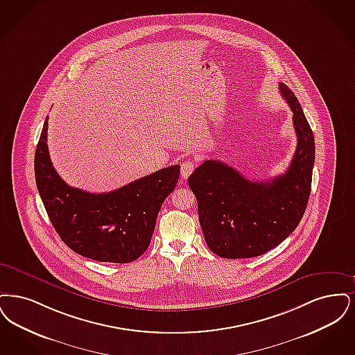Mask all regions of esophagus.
<instances>
[{
    "instance_id": "1",
    "label": "esophagus",
    "mask_w": 355,
    "mask_h": 355,
    "mask_svg": "<svg viewBox=\"0 0 355 355\" xmlns=\"http://www.w3.org/2000/svg\"><path fill=\"white\" fill-rule=\"evenodd\" d=\"M193 170H195V163H193L191 159L185 160V162L182 163V168H180L182 178H183V179H188V176L193 172Z\"/></svg>"
}]
</instances>
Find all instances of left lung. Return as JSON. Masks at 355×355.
<instances>
[{
    "label": "left lung",
    "instance_id": "left-lung-1",
    "mask_svg": "<svg viewBox=\"0 0 355 355\" xmlns=\"http://www.w3.org/2000/svg\"><path fill=\"white\" fill-rule=\"evenodd\" d=\"M279 94L293 111L298 140L285 173L252 182L225 163L209 159L188 178L205 243L220 257L261 256L282 243L305 214L315 159L314 135L293 92L279 82Z\"/></svg>",
    "mask_w": 355,
    "mask_h": 355
}]
</instances>
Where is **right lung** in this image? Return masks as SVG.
<instances>
[{
	"label": "right lung",
	"instance_id": "right-lung-1",
	"mask_svg": "<svg viewBox=\"0 0 355 355\" xmlns=\"http://www.w3.org/2000/svg\"><path fill=\"white\" fill-rule=\"evenodd\" d=\"M47 119L34 156L35 183L49 218L62 241L95 261L125 263L151 243L163 201L175 189L180 166L156 171L107 193L66 184L47 150Z\"/></svg>",
	"mask_w": 355,
	"mask_h": 355
}]
</instances>
